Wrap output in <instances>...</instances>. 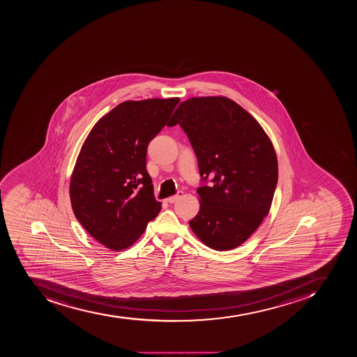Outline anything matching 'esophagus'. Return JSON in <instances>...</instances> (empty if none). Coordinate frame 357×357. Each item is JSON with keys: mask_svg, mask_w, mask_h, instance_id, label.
Returning a JSON list of instances; mask_svg holds the SVG:
<instances>
[{"mask_svg": "<svg viewBox=\"0 0 357 357\" xmlns=\"http://www.w3.org/2000/svg\"><path fill=\"white\" fill-rule=\"evenodd\" d=\"M183 195V192H181V190H179V192H177V194L174 196H171V197H169V199H167V202L170 203V204H172V203L177 202L178 199H180L181 196Z\"/></svg>", "mask_w": 357, "mask_h": 357, "instance_id": "obj_1", "label": "esophagus"}]
</instances>
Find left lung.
I'll list each match as a JSON object with an SVG mask.
<instances>
[{"mask_svg":"<svg viewBox=\"0 0 357 357\" xmlns=\"http://www.w3.org/2000/svg\"><path fill=\"white\" fill-rule=\"evenodd\" d=\"M177 124L201 176V208L190 228L211 249H234L268 215L278 179L274 147L260 124L226 97L183 101L167 126Z\"/></svg>","mask_w":357,"mask_h":357,"instance_id":"8db88e82","label":"left lung"}]
</instances>
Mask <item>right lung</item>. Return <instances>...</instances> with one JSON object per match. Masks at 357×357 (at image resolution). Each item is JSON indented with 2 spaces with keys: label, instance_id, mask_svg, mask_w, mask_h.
I'll return each instance as SVG.
<instances>
[{
  "label": "right lung",
  "instance_id": "obj_1",
  "mask_svg": "<svg viewBox=\"0 0 357 357\" xmlns=\"http://www.w3.org/2000/svg\"><path fill=\"white\" fill-rule=\"evenodd\" d=\"M179 101H124L83 144L70 178V202L79 224L108 249L132 245L161 211L146 170L147 146Z\"/></svg>",
  "mask_w": 357,
  "mask_h": 357
}]
</instances>
